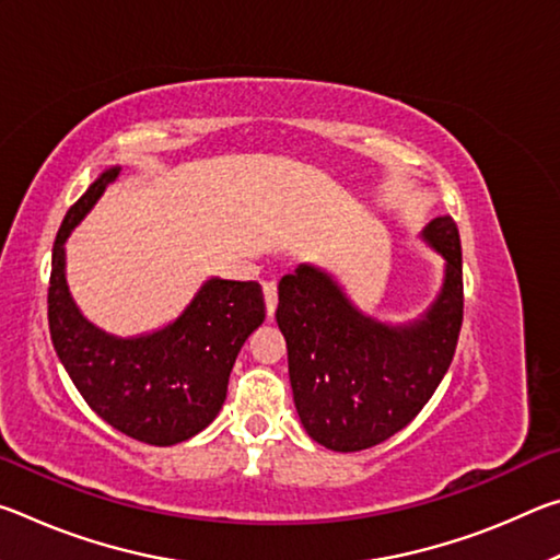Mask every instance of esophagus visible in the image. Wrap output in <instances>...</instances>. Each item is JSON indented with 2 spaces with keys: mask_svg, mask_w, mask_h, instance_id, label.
<instances>
[{
  "mask_svg": "<svg viewBox=\"0 0 560 560\" xmlns=\"http://www.w3.org/2000/svg\"><path fill=\"white\" fill-rule=\"evenodd\" d=\"M264 303H267V316L271 318L277 314V303H279V293H277V283L267 281L264 283Z\"/></svg>",
  "mask_w": 560,
  "mask_h": 560,
  "instance_id": "esophagus-1",
  "label": "esophagus"
}]
</instances>
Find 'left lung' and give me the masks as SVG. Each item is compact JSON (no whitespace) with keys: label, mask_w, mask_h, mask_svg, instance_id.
<instances>
[{"label":"left lung","mask_w":560,"mask_h":560,"mask_svg":"<svg viewBox=\"0 0 560 560\" xmlns=\"http://www.w3.org/2000/svg\"><path fill=\"white\" fill-rule=\"evenodd\" d=\"M442 257V283L410 320H381L318 264L279 281L277 324L287 338L289 381L308 438L360 452L410 424L438 390L462 328V244L450 214L420 232Z\"/></svg>","instance_id":"left-lung-1"}]
</instances>
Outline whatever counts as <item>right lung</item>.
I'll list each match as a JSON object with an SVG mask.
<instances>
[{"label":"right lung","mask_w":560,"mask_h":560,"mask_svg":"<svg viewBox=\"0 0 560 560\" xmlns=\"http://www.w3.org/2000/svg\"><path fill=\"white\" fill-rule=\"evenodd\" d=\"M120 165L93 179L56 234L49 330L61 365L83 400L110 428L155 447L185 442L220 415L236 355L264 324L257 281L210 277L170 324L116 336L81 314L66 281V242L98 205Z\"/></svg>","instance_id":"1"}]
</instances>
